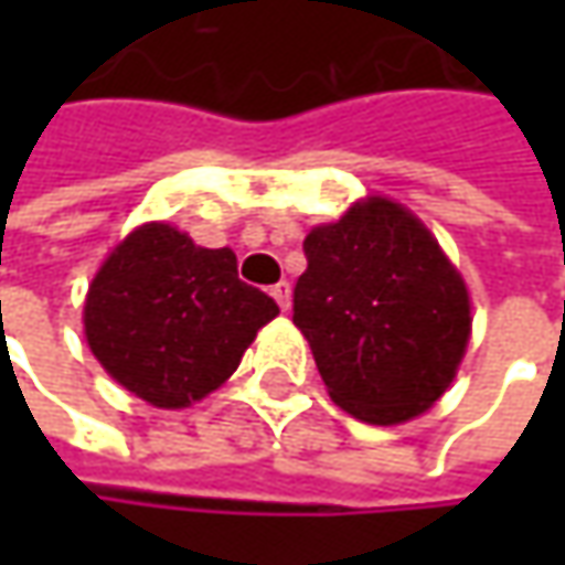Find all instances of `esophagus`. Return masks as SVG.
Segmentation results:
<instances>
[{
  "label": "esophagus",
  "instance_id": "obj_1",
  "mask_svg": "<svg viewBox=\"0 0 565 565\" xmlns=\"http://www.w3.org/2000/svg\"><path fill=\"white\" fill-rule=\"evenodd\" d=\"M270 295L276 298V305H279L282 311H289V305H292V286H289L286 279H282V282H276V286L270 289Z\"/></svg>",
  "mask_w": 565,
  "mask_h": 565
}]
</instances>
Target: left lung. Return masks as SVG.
<instances>
[{
  "label": "left lung",
  "instance_id": "1",
  "mask_svg": "<svg viewBox=\"0 0 565 565\" xmlns=\"http://www.w3.org/2000/svg\"><path fill=\"white\" fill-rule=\"evenodd\" d=\"M292 320L330 399L367 424H402L446 393L471 305L437 238L402 204L367 198L305 238Z\"/></svg>",
  "mask_w": 565,
  "mask_h": 565
}]
</instances>
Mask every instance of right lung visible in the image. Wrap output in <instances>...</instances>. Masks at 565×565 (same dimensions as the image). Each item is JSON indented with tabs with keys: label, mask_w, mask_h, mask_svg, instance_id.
<instances>
[{
	"label": "right lung",
	"mask_w": 565,
	"mask_h": 565,
	"mask_svg": "<svg viewBox=\"0 0 565 565\" xmlns=\"http://www.w3.org/2000/svg\"><path fill=\"white\" fill-rule=\"evenodd\" d=\"M276 301L238 279L228 248H201L169 223L138 226L90 282L84 333L128 393L185 408L232 377Z\"/></svg>",
	"instance_id": "obj_1"
}]
</instances>
